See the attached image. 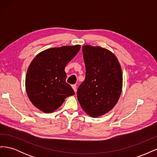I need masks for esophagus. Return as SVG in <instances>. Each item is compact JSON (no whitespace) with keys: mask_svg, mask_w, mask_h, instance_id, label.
<instances>
[{"mask_svg":"<svg viewBox=\"0 0 157 157\" xmlns=\"http://www.w3.org/2000/svg\"><path fill=\"white\" fill-rule=\"evenodd\" d=\"M72 88H73V89L74 90V91L76 92H77V86H76L75 84H73V85H72Z\"/></svg>","mask_w":157,"mask_h":157,"instance_id":"esophagus-1","label":"esophagus"}]
</instances>
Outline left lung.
Instances as JSON below:
<instances>
[{
  "mask_svg": "<svg viewBox=\"0 0 157 157\" xmlns=\"http://www.w3.org/2000/svg\"><path fill=\"white\" fill-rule=\"evenodd\" d=\"M86 76L77 90V99L88 115H105L115 106L122 89V73L117 57L99 46L84 45Z\"/></svg>",
  "mask_w": 157,
  "mask_h": 157,
  "instance_id": "1",
  "label": "left lung"
}]
</instances>
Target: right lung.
Instances as JSON below:
<instances>
[{
	"instance_id": "right-lung-1",
	"label": "right lung",
	"mask_w": 157,
	"mask_h": 157,
	"mask_svg": "<svg viewBox=\"0 0 157 157\" xmlns=\"http://www.w3.org/2000/svg\"><path fill=\"white\" fill-rule=\"evenodd\" d=\"M80 45L64 46L41 52L33 59L25 78L28 98L33 105L46 113L54 112L65 99L75 94L66 82L65 67L77 54Z\"/></svg>"
}]
</instances>
